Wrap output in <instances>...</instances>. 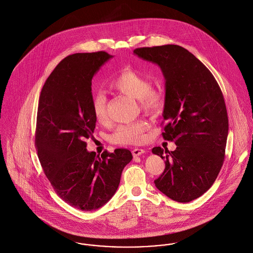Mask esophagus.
Returning a JSON list of instances; mask_svg holds the SVG:
<instances>
[{"instance_id":"1","label":"esophagus","mask_w":253,"mask_h":253,"mask_svg":"<svg viewBox=\"0 0 253 253\" xmlns=\"http://www.w3.org/2000/svg\"><path fill=\"white\" fill-rule=\"evenodd\" d=\"M145 151L143 149H139V148H136V149H133L132 151V154L134 157H137V156L142 155Z\"/></svg>"}]
</instances>
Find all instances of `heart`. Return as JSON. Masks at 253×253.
Wrapping results in <instances>:
<instances>
[{"label":"heart","mask_w":253,"mask_h":253,"mask_svg":"<svg viewBox=\"0 0 253 253\" xmlns=\"http://www.w3.org/2000/svg\"><path fill=\"white\" fill-rule=\"evenodd\" d=\"M109 86L115 92L136 99L139 108L145 113L153 114L163 108L162 92L153 89L151 82L135 70H123L110 82ZM91 110L99 123H105L108 120L105 93L101 91L93 93ZM148 128V123L142 120L122 124L111 136V140L117 144H140L146 138L145 133Z\"/></svg>","instance_id":"1"}]
</instances>
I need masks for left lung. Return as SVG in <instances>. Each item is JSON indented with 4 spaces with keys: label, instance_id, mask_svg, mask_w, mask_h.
<instances>
[{
    "label": "left lung",
    "instance_id": "1",
    "mask_svg": "<svg viewBox=\"0 0 253 253\" xmlns=\"http://www.w3.org/2000/svg\"><path fill=\"white\" fill-rule=\"evenodd\" d=\"M134 54L160 66L166 80L163 137L174 151L154 147L166 169L154 181L164 195L190 202L206 193L222 167L228 136L224 98L210 70L178 45L136 48Z\"/></svg>",
    "mask_w": 253,
    "mask_h": 253
}]
</instances>
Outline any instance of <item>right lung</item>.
I'll list each match as a JSON object with an SVG mask.
<instances>
[{
	"label": "right lung",
	"mask_w": 253,
	"mask_h": 253,
	"mask_svg": "<svg viewBox=\"0 0 253 253\" xmlns=\"http://www.w3.org/2000/svg\"><path fill=\"white\" fill-rule=\"evenodd\" d=\"M113 58L104 51L63 58L46 80L39 97L36 146L43 171L57 195L72 207L92 211L116 194L128 149L101 156L86 150L96 119L91 110V80Z\"/></svg>",
	"instance_id": "obj_1"
}]
</instances>
